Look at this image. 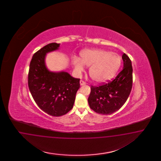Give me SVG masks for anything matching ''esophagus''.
<instances>
[{
  "label": "esophagus",
  "mask_w": 161,
  "mask_h": 161,
  "mask_svg": "<svg viewBox=\"0 0 161 161\" xmlns=\"http://www.w3.org/2000/svg\"><path fill=\"white\" fill-rule=\"evenodd\" d=\"M80 85L81 86H83V85H85L86 84V83L84 81V80H80Z\"/></svg>",
  "instance_id": "1"
}]
</instances>
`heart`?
I'll return each mask as SVG.
<instances>
[{"mask_svg": "<svg viewBox=\"0 0 161 161\" xmlns=\"http://www.w3.org/2000/svg\"><path fill=\"white\" fill-rule=\"evenodd\" d=\"M121 62V57L116 53L103 49H84L80 52V59H73V64L78 73L84 69V65L90 66V77L97 82H105L114 76Z\"/></svg>", "mask_w": 161, "mask_h": 161, "instance_id": "b5f03b06", "label": "heart"}]
</instances>
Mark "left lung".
I'll return each mask as SVG.
<instances>
[{
	"label": "left lung",
	"mask_w": 161,
	"mask_h": 161,
	"mask_svg": "<svg viewBox=\"0 0 161 161\" xmlns=\"http://www.w3.org/2000/svg\"><path fill=\"white\" fill-rule=\"evenodd\" d=\"M122 59L123 68L113 80L99 86H91L88 102L95 112L110 114L119 110L129 97L133 83L132 62L126 54Z\"/></svg>",
	"instance_id": "1"
}]
</instances>
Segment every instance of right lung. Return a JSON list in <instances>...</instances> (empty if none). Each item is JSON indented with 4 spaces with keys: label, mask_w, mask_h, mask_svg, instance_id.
<instances>
[{
    "label": "right lung",
    "mask_w": 161,
    "mask_h": 161,
    "mask_svg": "<svg viewBox=\"0 0 161 161\" xmlns=\"http://www.w3.org/2000/svg\"><path fill=\"white\" fill-rule=\"evenodd\" d=\"M59 44L51 43L36 52L31 61L28 87L39 108L53 116L65 114L73 107L80 78L67 72L49 71L45 64L46 54L58 48Z\"/></svg>",
    "instance_id": "1"
}]
</instances>
